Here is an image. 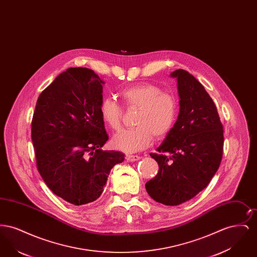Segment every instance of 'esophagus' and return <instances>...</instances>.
I'll use <instances>...</instances> for the list:
<instances>
[{"mask_svg": "<svg viewBox=\"0 0 257 257\" xmlns=\"http://www.w3.org/2000/svg\"><path fill=\"white\" fill-rule=\"evenodd\" d=\"M125 159L127 162H136V161L141 159V157L138 155H126Z\"/></svg>", "mask_w": 257, "mask_h": 257, "instance_id": "34e87169", "label": "esophagus"}]
</instances>
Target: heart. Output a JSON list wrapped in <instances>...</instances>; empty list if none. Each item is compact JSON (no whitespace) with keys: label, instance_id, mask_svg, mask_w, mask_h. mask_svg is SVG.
Masks as SVG:
<instances>
[{"label":"heart","instance_id":"heart-1","mask_svg":"<svg viewBox=\"0 0 257 257\" xmlns=\"http://www.w3.org/2000/svg\"><path fill=\"white\" fill-rule=\"evenodd\" d=\"M128 110H138L135 115L136 127L122 130L112 139V145L126 153L140 151L148 147L154 137L163 140L171 133L178 114L176 97L165 92L160 86L144 84L126 87L118 93ZM103 122L110 130L117 131L122 124V108L112 99L105 98L99 106Z\"/></svg>","mask_w":257,"mask_h":257}]
</instances>
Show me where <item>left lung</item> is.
Wrapping results in <instances>:
<instances>
[{"label": "left lung", "instance_id": "1", "mask_svg": "<svg viewBox=\"0 0 257 257\" xmlns=\"http://www.w3.org/2000/svg\"><path fill=\"white\" fill-rule=\"evenodd\" d=\"M171 76L177 79L180 110L158 152L150 153L159 171L146 189L155 201L175 206L205 189L218 171L223 126L214 101L192 74L177 69Z\"/></svg>", "mask_w": 257, "mask_h": 257}]
</instances>
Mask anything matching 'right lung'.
Listing matches in <instances>:
<instances>
[{
    "instance_id": "1",
    "label": "right lung",
    "mask_w": 257,
    "mask_h": 257,
    "mask_svg": "<svg viewBox=\"0 0 257 257\" xmlns=\"http://www.w3.org/2000/svg\"><path fill=\"white\" fill-rule=\"evenodd\" d=\"M104 82L93 70L71 67L37 99L32 141L37 171L50 190L73 205L101 196L124 154L104 151L109 137L99 112Z\"/></svg>"
}]
</instances>
